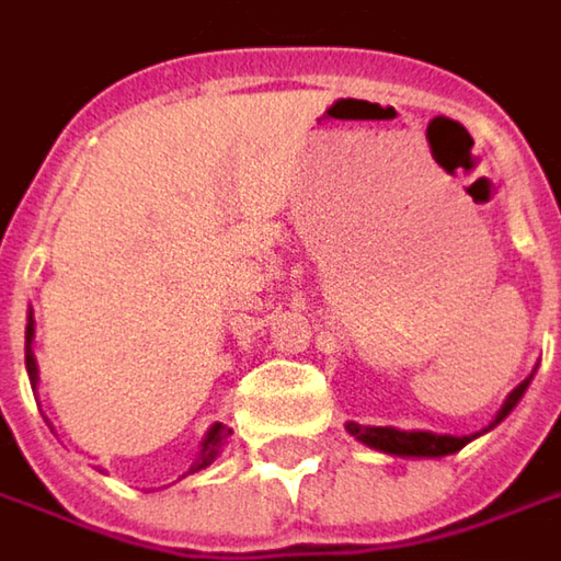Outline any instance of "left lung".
Segmentation results:
<instances>
[{
  "label": "left lung",
  "instance_id": "8db88e82",
  "mask_svg": "<svg viewBox=\"0 0 561 561\" xmlns=\"http://www.w3.org/2000/svg\"><path fill=\"white\" fill-rule=\"evenodd\" d=\"M534 378V375H530ZM530 378L520 380L514 390L508 393L505 407L499 410L495 422L499 425L505 415H508L517 400L524 397ZM489 425V428H492ZM348 435H355L362 445L375 447V450H383V454H393V457H447V454H457L463 445H470L477 435H435V432H400V428H390V425H358V422H346Z\"/></svg>",
  "mask_w": 561,
  "mask_h": 561
}]
</instances>
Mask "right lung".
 I'll return each instance as SVG.
<instances>
[{"instance_id":"right-lung-1","label":"right lung","mask_w":561,"mask_h":561,"mask_svg":"<svg viewBox=\"0 0 561 561\" xmlns=\"http://www.w3.org/2000/svg\"><path fill=\"white\" fill-rule=\"evenodd\" d=\"M31 343H34V313H27V327H24V365H27V378H31V387H37L41 375H37V358H34V348H31ZM228 435H231V428H228V425H221V422H215L213 428L206 432V438H203V447H199V460L190 467V473H199L203 467H209L215 457H218V450H221V447H225V442H228Z\"/></svg>"}]
</instances>
